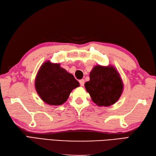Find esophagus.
<instances>
[{
    "instance_id": "1",
    "label": "esophagus",
    "mask_w": 156,
    "mask_h": 156,
    "mask_svg": "<svg viewBox=\"0 0 156 156\" xmlns=\"http://www.w3.org/2000/svg\"><path fill=\"white\" fill-rule=\"evenodd\" d=\"M79 82H80V84L81 86H84V79L80 80L79 81Z\"/></svg>"
}]
</instances>
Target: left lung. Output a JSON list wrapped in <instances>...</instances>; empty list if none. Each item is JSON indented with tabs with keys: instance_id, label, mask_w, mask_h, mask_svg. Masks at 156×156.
<instances>
[{
	"instance_id": "obj_1",
	"label": "left lung",
	"mask_w": 156,
	"mask_h": 156,
	"mask_svg": "<svg viewBox=\"0 0 156 156\" xmlns=\"http://www.w3.org/2000/svg\"><path fill=\"white\" fill-rule=\"evenodd\" d=\"M85 88L93 102L100 106H109L120 97L123 84L118 72L112 66H96L90 74Z\"/></svg>"
}]
</instances>
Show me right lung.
I'll list each match as a JSON object with an SVG mask.
<instances>
[{
  "instance_id": "right-lung-1",
  "label": "right lung",
  "mask_w": 156,
  "mask_h": 156,
  "mask_svg": "<svg viewBox=\"0 0 156 156\" xmlns=\"http://www.w3.org/2000/svg\"><path fill=\"white\" fill-rule=\"evenodd\" d=\"M74 76L58 64L46 62L42 65L35 80V87L41 98L52 106H58L67 100L72 90L79 86Z\"/></svg>"
}]
</instances>
